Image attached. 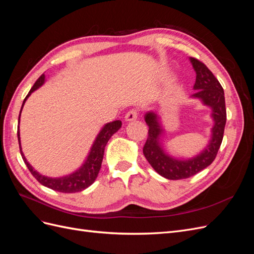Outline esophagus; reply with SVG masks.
I'll use <instances>...</instances> for the list:
<instances>
[{
  "instance_id": "esophagus-1",
  "label": "esophagus",
  "mask_w": 254,
  "mask_h": 254,
  "mask_svg": "<svg viewBox=\"0 0 254 254\" xmlns=\"http://www.w3.org/2000/svg\"><path fill=\"white\" fill-rule=\"evenodd\" d=\"M136 119H137V111L134 109L128 111L125 115V120L127 122H132V121H135Z\"/></svg>"
}]
</instances>
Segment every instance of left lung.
<instances>
[{"label": "left lung", "mask_w": 254, "mask_h": 254, "mask_svg": "<svg viewBox=\"0 0 254 254\" xmlns=\"http://www.w3.org/2000/svg\"><path fill=\"white\" fill-rule=\"evenodd\" d=\"M190 61L196 72V81L193 88L196 92L190 97L199 99L204 106L209 107L214 122L211 139L205 147L191 158H176L168 155L163 146L164 129L160 115L151 110L146 112L144 117L149 127L147 141L143 148L144 156L153 170L170 180L190 178L209 166L217 155L226 126L225 93L221 84L205 64L191 57H190Z\"/></svg>", "instance_id": "obj_1"}]
</instances>
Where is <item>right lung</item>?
I'll return each instance as SVG.
<instances>
[{"mask_svg": "<svg viewBox=\"0 0 254 254\" xmlns=\"http://www.w3.org/2000/svg\"><path fill=\"white\" fill-rule=\"evenodd\" d=\"M45 82V75L42 74L38 80L35 82L33 88L30 89L28 94L23 101L21 111L19 114V124H20V117L21 112L23 109V106H24L26 99L30 96L34 91L39 89L42 84ZM122 127V122L121 121H114L111 123H107V124L102 128L101 131L95 137L93 142V145L89 151V155L86 159V161L82 163V165L76 170L75 172L68 174L66 176L63 177H56V178H53V177H48L38 173L34 170V167L30 165L24 156V153L22 151L21 148V140H20V129L18 126V140H19V146H20V151L21 156L24 163L26 164L29 172L35 178L39 181L42 186L47 187L49 189H52L54 190L60 191V193H76V191H81L89 188L92 183H93L96 179V177L99 173V170L102 167V162L104 158V152L105 147L107 143H108L110 137L118 131V130Z\"/></svg>", "mask_w": 254, "mask_h": 254, "instance_id": "obj_1", "label": "right lung"}]
</instances>
